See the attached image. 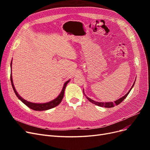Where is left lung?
I'll return each mask as SVG.
<instances>
[{
  "mask_svg": "<svg viewBox=\"0 0 150 150\" xmlns=\"http://www.w3.org/2000/svg\"><path fill=\"white\" fill-rule=\"evenodd\" d=\"M134 83H135V82H134ZM134 84V83L133 84V86H132V87H131V88L130 89V90H129V91L128 92V93H127L126 95H125V96H124L123 97H122V98H121L120 99H117V100H116V101H115V102H109V103H108V102H107V103H99V102H96V101H94L92 100L91 99H90V98H88V97H86V98H87V99H88L89 101H90L91 103H92L93 104H96V105H97V106H98L104 107V108H112V107H114L115 105H118L119 104H120L122 101L124 100V99L127 97V96H128V94L129 93L130 91L131 90V89H132V88L133 87ZM83 93H84V91H83Z\"/></svg>",
  "mask_w": 150,
  "mask_h": 150,
  "instance_id": "1",
  "label": "left lung"
}]
</instances>
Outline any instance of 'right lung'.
<instances>
[{"label":"right lung","mask_w":150,"mask_h":150,"mask_svg":"<svg viewBox=\"0 0 150 150\" xmlns=\"http://www.w3.org/2000/svg\"><path fill=\"white\" fill-rule=\"evenodd\" d=\"M11 68H12V61H11ZM11 84H12V88L13 89V91H14L15 94H16L17 97L19 98L22 103H24L27 106L29 107L30 109H32V110H35V111H45V110H49V109H51V108L56 107L61 103L63 97H64V90H65V88L66 87V85L68 83H69V80L66 81V82L64 83V86H63L62 91L60 93V94L57 96V98H56L55 99H54L53 101H52L51 102H49V103H44V104L33 103H30V102H28V101H27L26 100H25V99H24L22 98H21L19 95V94L17 93L16 90L14 88V86H13V82H12V73L11 74Z\"/></svg>","instance_id":"right-lung-1"}]
</instances>
